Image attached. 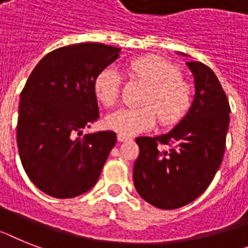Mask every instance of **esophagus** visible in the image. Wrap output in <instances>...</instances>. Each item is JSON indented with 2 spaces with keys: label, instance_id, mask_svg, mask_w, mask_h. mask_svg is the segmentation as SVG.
<instances>
[{
  "label": "esophagus",
  "instance_id": "esophagus-1",
  "mask_svg": "<svg viewBox=\"0 0 248 248\" xmlns=\"http://www.w3.org/2000/svg\"><path fill=\"white\" fill-rule=\"evenodd\" d=\"M117 140L120 142H126V141H130L132 140V137L128 136V135H124V134H118L117 135Z\"/></svg>",
  "mask_w": 248,
  "mask_h": 248
}]
</instances>
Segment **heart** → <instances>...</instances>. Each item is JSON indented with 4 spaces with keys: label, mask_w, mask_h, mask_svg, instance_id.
Masks as SVG:
<instances>
[{
    "label": "heart",
    "mask_w": 248,
    "mask_h": 248,
    "mask_svg": "<svg viewBox=\"0 0 248 248\" xmlns=\"http://www.w3.org/2000/svg\"><path fill=\"white\" fill-rule=\"evenodd\" d=\"M126 76L145 84L140 107L122 108L106 120L108 128L118 134L135 135L153 127L159 117L163 126H172L185 117L193 105L194 89L182 78L175 64L154 55L130 60L124 65ZM94 94L102 105L113 107L118 103L122 78L113 68H105L94 78Z\"/></svg>",
    "instance_id": "b5f03b06"
}]
</instances>
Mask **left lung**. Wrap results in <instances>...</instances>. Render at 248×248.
I'll list each match as a JSON object with an SVG mask.
<instances>
[{"instance_id": "8db88e82", "label": "left lung", "mask_w": 248, "mask_h": 248, "mask_svg": "<svg viewBox=\"0 0 248 248\" xmlns=\"http://www.w3.org/2000/svg\"><path fill=\"white\" fill-rule=\"evenodd\" d=\"M186 65L197 89L188 114L166 135L136 139L135 188L165 211L189 204L209 186L223 160L230 124V102L213 70L201 62Z\"/></svg>"}]
</instances>
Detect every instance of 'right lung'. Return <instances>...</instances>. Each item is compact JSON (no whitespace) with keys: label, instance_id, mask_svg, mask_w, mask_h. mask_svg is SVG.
I'll return each mask as SVG.
<instances>
[{"label":"right lung","instance_id":"1","mask_svg":"<svg viewBox=\"0 0 248 248\" xmlns=\"http://www.w3.org/2000/svg\"><path fill=\"white\" fill-rule=\"evenodd\" d=\"M105 44L68 45L46 54L20 94L18 154L29 179L54 198H74L97 183L116 145L113 131L83 134L98 120L94 78L118 58Z\"/></svg>","mask_w":248,"mask_h":248}]
</instances>
